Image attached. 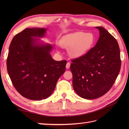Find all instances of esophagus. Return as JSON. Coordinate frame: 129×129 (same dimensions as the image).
<instances>
[{
  "mask_svg": "<svg viewBox=\"0 0 129 129\" xmlns=\"http://www.w3.org/2000/svg\"><path fill=\"white\" fill-rule=\"evenodd\" d=\"M70 62H68L67 65H66V68H67V69H69V68H70Z\"/></svg>",
  "mask_w": 129,
  "mask_h": 129,
  "instance_id": "34e87169",
  "label": "esophagus"
}]
</instances>
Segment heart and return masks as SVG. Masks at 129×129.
<instances>
[{
    "label": "heart",
    "mask_w": 129,
    "mask_h": 129,
    "mask_svg": "<svg viewBox=\"0 0 129 129\" xmlns=\"http://www.w3.org/2000/svg\"><path fill=\"white\" fill-rule=\"evenodd\" d=\"M94 35L91 33L76 32L68 34L62 38L60 45L63 48L70 49L69 53L73 57L84 55L94 45Z\"/></svg>",
    "instance_id": "heart-1"
}]
</instances>
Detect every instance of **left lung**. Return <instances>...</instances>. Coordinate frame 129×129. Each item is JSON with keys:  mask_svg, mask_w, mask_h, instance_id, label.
<instances>
[{"mask_svg": "<svg viewBox=\"0 0 129 129\" xmlns=\"http://www.w3.org/2000/svg\"><path fill=\"white\" fill-rule=\"evenodd\" d=\"M97 43L84 55L72 60L73 86L86 99L102 96L113 86L121 68L119 46L113 35L101 26Z\"/></svg>", "mask_w": 129, "mask_h": 129, "instance_id": "8db88e82", "label": "left lung"}]
</instances>
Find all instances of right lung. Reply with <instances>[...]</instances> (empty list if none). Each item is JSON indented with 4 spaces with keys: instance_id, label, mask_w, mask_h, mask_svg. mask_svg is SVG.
Returning a JSON list of instances; mask_svg holds the SVG:
<instances>
[{
    "instance_id": "right-lung-1",
    "label": "right lung",
    "mask_w": 129,
    "mask_h": 129,
    "mask_svg": "<svg viewBox=\"0 0 129 129\" xmlns=\"http://www.w3.org/2000/svg\"><path fill=\"white\" fill-rule=\"evenodd\" d=\"M46 29L26 28L15 35L11 42L7 60L8 74L19 94L33 100L50 96L59 78L66 69V60L52 59L50 44H36Z\"/></svg>"
}]
</instances>
